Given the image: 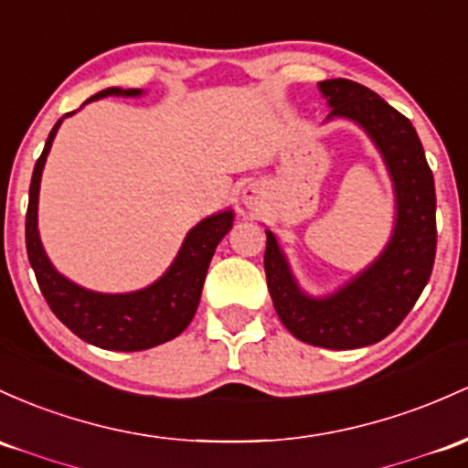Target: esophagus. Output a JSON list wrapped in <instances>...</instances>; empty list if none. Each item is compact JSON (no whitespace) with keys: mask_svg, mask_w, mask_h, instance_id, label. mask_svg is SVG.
Segmentation results:
<instances>
[{"mask_svg":"<svg viewBox=\"0 0 468 468\" xmlns=\"http://www.w3.org/2000/svg\"><path fill=\"white\" fill-rule=\"evenodd\" d=\"M242 199H244V204H249V207L258 204V191H255V186H246L242 193Z\"/></svg>","mask_w":468,"mask_h":468,"instance_id":"34e87169","label":"esophagus"}]
</instances>
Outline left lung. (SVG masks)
Masks as SVG:
<instances>
[{"instance_id": "left-lung-1", "label": "left lung", "mask_w": 468, "mask_h": 468, "mask_svg": "<svg viewBox=\"0 0 468 468\" xmlns=\"http://www.w3.org/2000/svg\"><path fill=\"white\" fill-rule=\"evenodd\" d=\"M333 117L356 122L371 137L395 191L393 235L379 258L326 297H311L291 273L289 260L266 230L264 271L273 306L297 340L346 351L393 333L422 295L435 261V184L422 142L402 112L351 80L317 84Z\"/></svg>"}]
</instances>
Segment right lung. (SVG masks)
<instances>
[{
    "instance_id": "add662e5",
    "label": "right lung",
    "mask_w": 468,
    "mask_h": 468,
    "mask_svg": "<svg viewBox=\"0 0 468 468\" xmlns=\"http://www.w3.org/2000/svg\"><path fill=\"white\" fill-rule=\"evenodd\" d=\"M109 95L140 97L142 90H122L112 86L92 95L84 104ZM73 112H66L64 117H70ZM64 117L53 126L42 155L35 164L28 191V210H26V250L37 277L39 291L61 324L69 326L77 337L92 346L106 348V351H144V348L173 340L191 324L197 311L208 264L218 244L233 226V210L215 213L193 226L166 273L146 289L133 292H95L75 284L50 264L37 230L39 182H42L46 157Z\"/></svg>"
}]
</instances>
